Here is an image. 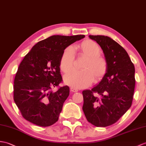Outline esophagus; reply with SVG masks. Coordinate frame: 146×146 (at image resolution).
<instances>
[{"label":"esophagus","instance_id":"1","mask_svg":"<svg viewBox=\"0 0 146 146\" xmlns=\"http://www.w3.org/2000/svg\"><path fill=\"white\" fill-rule=\"evenodd\" d=\"M70 91H72V92H73V93H75V92H78V90L75 88L71 87L70 88Z\"/></svg>","mask_w":146,"mask_h":146}]
</instances>
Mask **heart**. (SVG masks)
I'll list each match as a JSON object with an SVG mask.
<instances>
[{"label": "heart", "mask_w": 146, "mask_h": 146, "mask_svg": "<svg viewBox=\"0 0 146 146\" xmlns=\"http://www.w3.org/2000/svg\"><path fill=\"white\" fill-rule=\"evenodd\" d=\"M81 56L85 58L81 71H73L64 77L65 83L75 88H83L89 86L94 80L100 81L106 74L108 63L101 56V47L92 40H84L78 46ZM75 62V54L73 46H68L63 51L60 58V65L64 73L73 69Z\"/></svg>", "instance_id": "1"}]
</instances>
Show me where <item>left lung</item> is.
Segmentation results:
<instances>
[{"label":"left lung","mask_w":146,"mask_h":146,"mask_svg":"<svg viewBox=\"0 0 146 146\" xmlns=\"http://www.w3.org/2000/svg\"><path fill=\"white\" fill-rule=\"evenodd\" d=\"M89 36L102 48L108 71L97 86L82 92L83 110L89 123L96 127H106L116 123L131 106L135 68L126 51L119 43L107 36Z\"/></svg>","instance_id":"obj_1"}]
</instances>
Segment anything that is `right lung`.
I'll use <instances>...</instances> for the list:
<instances>
[{"instance_id": "add662e5", "label": "right lung", "mask_w": 146, "mask_h": 146, "mask_svg": "<svg viewBox=\"0 0 146 146\" xmlns=\"http://www.w3.org/2000/svg\"><path fill=\"white\" fill-rule=\"evenodd\" d=\"M85 36L53 35L33 46L20 63L13 85V100L26 120L42 127L58 120L63 105L70 94L62 87L60 62L63 51ZM58 87L56 92L54 87Z\"/></svg>"}]
</instances>
